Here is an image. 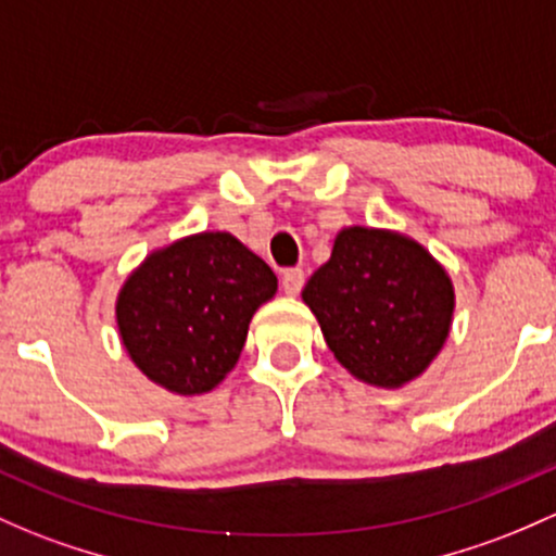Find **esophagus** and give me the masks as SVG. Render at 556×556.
Here are the masks:
<instances>
[{
    "label": "esophagus",
    "instance_id": "esophagus-1",
    "mask_svg": "<svg viewBox=\"0 0 556 556\" xmlns=\"http://www.w3.org/2000/svg\"><path fill=\"white\" fill-rule=\"evenodd\" d=\"M303 271L301 268H288V271L282 274V290H285V295H298L301 293V288H303Z\"/></svg>",
    "mask_w": 556,
    "mask_h": 556
}]
</instances>
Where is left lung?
Returning a JSON list of instances; mask_svg holds the SVG:
<instances>
[{
  "label": "left lung",
  "instance_id": "8db88e82",
  "mask_svg": "<svg viewBox=\"0 0 556 556\" xmlns=\"http://www.w3.org/2000/svg\"><path fill=\"white\" fill-rule=\"evenodd\" d=\"M301 298L336 359L381 389L424 376L445 346L455 312L445 266L416 239L370 226L336 233L330 261Z\"/></svg>",
  "mask_w": 556,
  "mask_h": 556
}]
</instances>
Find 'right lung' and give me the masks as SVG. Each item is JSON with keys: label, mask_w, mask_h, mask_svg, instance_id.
I'll list each match as a JSON object with an SVG mask.
<instances>
[{"label": "right lung", "mask_w": 556, "mask_h": 556, "mask_svg": "<svg viewBox=\"0 0 556 556\" xmlns=\"http://www.w3.org/2000/svg\"><path fill=\"white\" fill-rule=\"evenodd\" d=\"M277 293L268 263L229 231H200L151 250L116 295L132 365L180 396L207 394L242 354L253 314Z\"/></svg>", "instance_id": "right-lung-1"}]
</instances>
